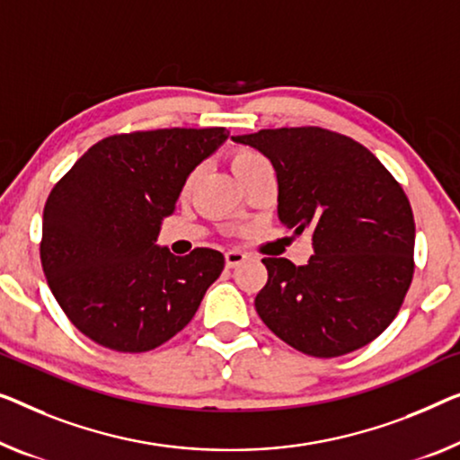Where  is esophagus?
Here are the masks:
<instances>
[{
    "label": "esophagus",
    "mask_w": 460,
    "mask_h": 460,
    "mask_svg": "<svg viewBox=\"0 0 460 460\" xmlns=\"http://www.w3.org/2000/svg\"><path fill=\"white\" fill-rule=\"evenodd\" d=\"M248 258L242 250H229L227 253H225V264H227V269H235V266H239L243 262V260Z\"/></svg>",
    "instance_id": "34e87169"
}]
</instances>
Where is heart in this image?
Wrapping results in <instances>:
<instances>
[{
    "instance_id": "b5f03b06",
    "label": "heart",
    "mask_w": 460,
    "mask_h": 460,
    "mask_svg": "<svg viewBox=\"0 0 460 460\" xmlns=\"http://www.w3.org/2000/svg\"><path fill=\"white\" fill-rule=\"evenodd\" d=\"M266 159L262 155L253 153V150H239L231 156V171L233 175H239L243 173V171H248L252 167H258V164H264Z\"/></svg>"
}]
</instances>
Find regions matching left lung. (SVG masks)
Wrapping results in <instances>:
<instances>
[{
	"label": "left lung",
	"instance_id": "8db88e82",
	"mask_svg": "<svg viewBox=\"0 0 460 460\" xmlns=\"http://www.w3.org/2000/svg\"><path fill=\"white\" fill-rule=\"evenodd\" d=\"M272 163L279 221L312 231L307 264L264 258L258 316L314 358H339L386 331L413 279L415 221L405 191L366 146L322 128L233 136Z\"/></svg>",
	"mask_w": 460,
	"mask_h": 460
}]
</instances>
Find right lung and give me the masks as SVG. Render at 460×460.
<instances>
[{"label":"right lung","instance_id":"1","mask_svg":"<svg viewBox=\"0 0 460 460\" xmlns=\"http://www.w3.org/2000/svg\"><path fill=\"white\" fill-rule=\"evenodd\" d=\"M229 138L225 128L109 136L55 183L40 262L53 297L99 345L142 353L175 337L225 269L221 252L173 256L156 243L186 180Z\"/></svg>","mask_w":460,"mask_h":460}]
</instances>
